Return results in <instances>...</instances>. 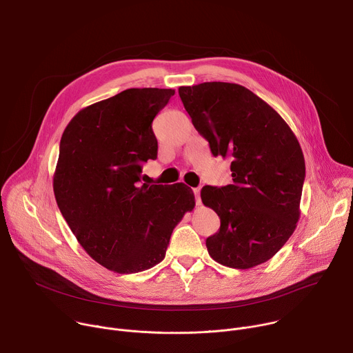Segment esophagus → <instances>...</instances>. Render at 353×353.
<instances>
[{
    "label": "esophagus",
    "mask_w": 353,
    "mask_h": 353,
    "mask_svg": "<svg viewBox=\"0 0 353 353\" xmlns=\"http://www.w3.org/2000/svg\"><path fill=\"white\" fill-rule=\"evenodd\" d=\"M194 191V195H195V203H196V205H201V196H199V188H194L192 190Z\"/></svg>",
    "instance_id": "esophagus-1"
}]
</instances>
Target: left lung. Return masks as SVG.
Returning <instances> with one entry per match:
<instances>
[{"label":"left lung","mask_w":353,"mask_h":353,"mask_svg":"<svg viewBox=\"0 0 353 353\" xmlns=\"http://www.w3.org/2000/svg\"><path fill=\"white\" fill-rule=\"evenodd\" d=\"M195 130L214 157L230 158L233 184L205 185L201 199L221 218L207 239L219 264L248 270L272 259L300 218L305 157L286 121L261 97L229 82L180 86Z\"/></svg>","instance_id":"left-lung-1"}]
</instances>
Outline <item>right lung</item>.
<instances>
[{"label":"right lung","mask_w":353,"mask_h":353,"mask_svg":"<svg viewBox=\"0 0 353 353\" xmlns=\"http://www.w3.org/2000/svg\"><path fill=\"white\" fill-rule=\"evenodd\" d=\"M174 89L131 88L79 110L60 142L53 177L57 205L86 253L117 274L159 264L173 229L195 207L183 183L141 184L157 159L155 116Z\"/></svg>","instance_id":"right-lung-1"}]
</instances>
